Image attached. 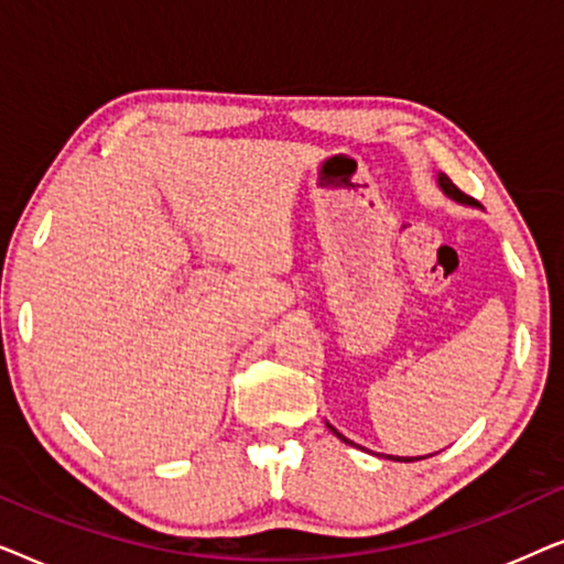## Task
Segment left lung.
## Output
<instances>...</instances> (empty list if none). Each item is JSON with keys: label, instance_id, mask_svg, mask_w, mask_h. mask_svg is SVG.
Returning a JSON list of instances; mask_svg holds the SVG:
<instances>
[{"label": "left lung", "instance_id": "left-lung-1", "mask_svg": "<svg viewBox=\"0 0 564 564\" xmlns=\"http://www.w3.org/2000/svg\"><path fill=\"white\" fill-rule=\"evenodd\" d=\"M436 182H438V187H442V192H444V195H446V197H449V199H454V203H459V205H469V207H480V205H477V203H475V199H473V197H467V195H465V192H459L457 187H454V184H452V180H449V176H446V174H436ZM326 426H328L330 431H334V434H336L338 438H341V442H346V444H351V446H357V449H361V446H359V444H354V442H351V438H346V436L341 434V431H338V429H334V426H330V423H326ZM380 457H388V459H400V462H413V459H423V457H392V454H380Z\"/></svg>", "mask_w": 564, "mask_h": 564}]
</instances>
